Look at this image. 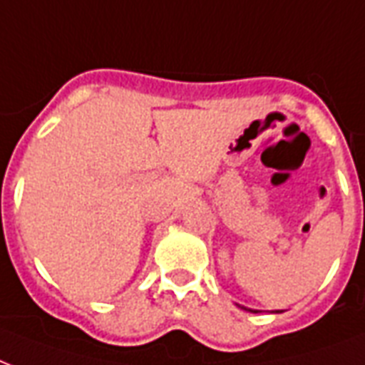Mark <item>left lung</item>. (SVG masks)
<instances>
[{
  "label": "left lung",
  "mask_w": 365,
  "mask_h": 365,
  "mask_svg": "<svg viewBox=\"0 0 365 365\" xmlns=\"http://www.w3.org/2000/svg\"><path fill=\"white\" fill-rule=\"evenodd\" d=\"M243 310H249V312H257V310H250V308H245V306H241Z\"/></svg>",
  "instance_id": "obj_1"
}]
</instances>
